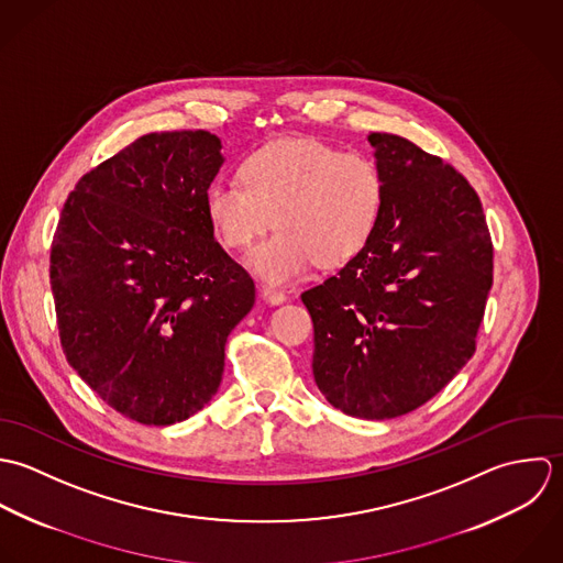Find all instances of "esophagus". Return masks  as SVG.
I'll use <instances>...</instances> for the list:
<instances>
[{"instance_id":"1","label":"esophagus","mask_w":563,"mask_h":563,"mask_svg":"<svg viewBox=\"0 0 563 563\" xmlns=\"http://www.w3.org/2000/svg\"><path fill=\"white\" fill-rule=\"evenodd\" d=\"M261 298H263L265 302H269V305H283V302L287 300L285 291L274 289V287H267V285H263V287H261Z\"/></svg>"}]
</instances>
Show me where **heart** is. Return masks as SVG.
Masks as SVG:
<instances>
[{
	"label": "heart",
	"instance_id": "obj_1",
	"mask_svg": "<svg viewBox=\"0 0 563 563\" xmlns=\"http://www.w3.org/2000/svg\"><path fill=\"white\" fill-rule=\"evenodd\" d=\"M241 183L218 180L205 194V213L218 241L247 250L250 269L274 285L302 278L316 263L338 267L372 239L385 205L383 174L361 154H341L313 139H283L252 152Z\"/></svg>",
	"mask_w": 563,
	"mask_h": 563
}]
</instances>
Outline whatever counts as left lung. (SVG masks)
I'll list each match as a JSON object with an SVG mask.
<instances>
[{
    "label": "left lung",
    "mask_w": 563,
    "mask_h": 563,
    "mask_svg": "<svg viewBox=\"0 0 563 563\" xmlns=\"http://www.w3.org/2000/svg\"><path fill=\"white\" fill-rule=\"evenodd\" d=\"M385 205L365 247L302 294L313 376L352 418L405 416L474 354L492 289V239L467 180L416 143L372 132Z\"/></svg>",
    "instance_id": "obj_1"
}]
</instances>
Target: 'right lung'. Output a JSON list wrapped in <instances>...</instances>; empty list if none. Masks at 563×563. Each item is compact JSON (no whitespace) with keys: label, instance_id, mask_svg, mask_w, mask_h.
Returning <instances> with one entry per match:
<instances>
[{"label":"right lung","instance_id":"obj_1","mask_svg":"<svg viewBox=\"0 0 563 563\" xmlns=\"http://www.w3.org/2000/svg\"><path fill=\"white\" fill-rule=\"evenodd\" d=\"M222 165L207 130L145 134L82 176L54 234L65 356L141 424L183 422L218 394L225 339L254 305L205 213Z\"/></svg>","mask_w":563,"mask_h":563}]
</instances>
